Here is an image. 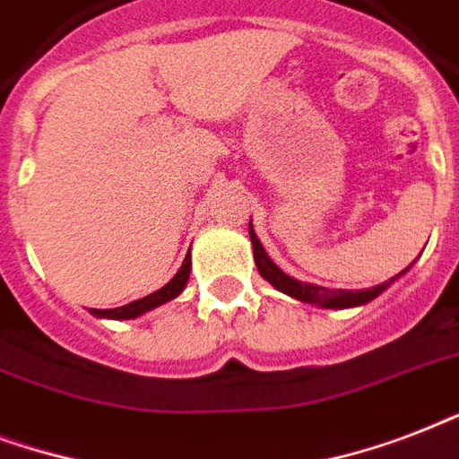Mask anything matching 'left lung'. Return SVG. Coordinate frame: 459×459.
<instances>
[{"instance_id":"left-lung-1","label":"left lung","mask_w":459,"mask_h":459,"mask_svg":"<svg viewBox=\"0 0 459 459\" xmlns=\"http://www.w3.org/2000/svg\"><path fill=\"white\" fill-rule=\"evenodd\" d=\"M250 240H252V252H255V264H257L262 279H266L273 288H276V290L290 295V298H295V300L309 302V305H316V307H326V309H348V307L367 305V302L378 298V295L384 293L385 288L391 286L393 281H398L400 276L410 269V266H407V269H403L400 273H395L393 279L384 281L381 286L367 288V290H342V288L331 290V288L305 283V281H298L293 279V276H288L286 272H281L279 266L272 262V257L266 255L262 243H259L257 233H255V229H252V221H250Z\"/></svg>"}]
</instances>
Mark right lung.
<instances>
[{
    "label": "right lung",
    "instance_id": "right-lung-1",
    "mask_svg": "<svg viewBox=\"0 0 459 459\" xmlns=\"http://www.w3.org/2000/svg\"><path fill=\"white\" fill-rule=\"evenodd\" d=\"M190 266H193V262H190V252H187L186 259H183V264H180V269L176 272V276H173L164 288H159V290L150 293L147 298H140V300L128 302V305L124 307H114V309H90V312L95 314V316H102V319H135L140 314L150 312L154 307L164 305V302L173 300V298H178V295L183 293V288L187 286V279H190Z\"/></svg>",
    "mask_w": 459,
    "mask_h": 459
}]
</instances>
